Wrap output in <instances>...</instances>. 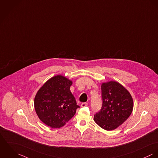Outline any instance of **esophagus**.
Returning a JSON list of instances; mask_svg holds the SVG:
<instances>
[{
  "label": "esophagus",
  "mask_w": 158,
  "mask_h": 158,
  "mask_svg": "<svg viewBox=\"0 0 158 158\" xmlns=\"http://www.w3.org/2000/svg\"><path fill=\"white\" fill-rule=\"evenodd\" d=\"M88 104L87 102H84V103H82L81 104V107H85L86 106H87Z\"/></svg>",
  "instance_id": "obj_1"
}]
</instances>
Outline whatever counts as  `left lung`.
Instances as JSON below:
<instances>
[{
	"label": "left lung",
	"instance_id": "8db88e82",
	"mask_svg": "<svg viewBox=\"0 0 158 158\" xmlns=\"http://www.w3.org/2000/svg\"><path fill=\"white\" fill-rule=\"evenodd\" d=\"M102 106L94 116V121L107 131L113 130L122 125L130 116L133 101L129 91L116 81L101 85Z\"/></svg>",
	"mask_w": 158,
	"mask_h": 158
}]
</instances>
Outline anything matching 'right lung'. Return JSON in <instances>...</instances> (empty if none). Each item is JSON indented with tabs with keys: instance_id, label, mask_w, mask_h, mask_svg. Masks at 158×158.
Masks as SVG:
<instances>
[{
	"instance_id": "1",
	"label": "right lung",
	"mask_w": 158,
	"mask_h": 158,
	"mask_svg": "<svg viewBox=\"0 0 158 158\" xmlns=\"http://www.w3.org/2000/svg\"><path fill=\"white\" fill-rule=\"evenodd\" d=\"M73 82L62 75L48 79L37 91L34 101L35 113L47 125L57 128L74 116L77 108L70 91Z\"/></svg>"
}]
</instances>
